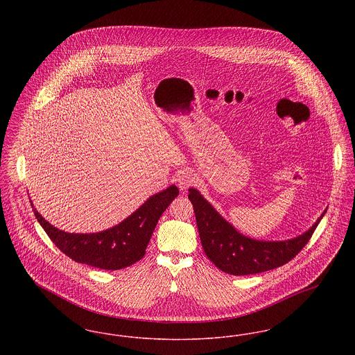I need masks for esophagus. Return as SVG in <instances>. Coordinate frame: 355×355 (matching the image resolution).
Returning <instances> with one entry per match:
<instances>
[{
  "instance_id": "34e87169",
  "label": "esophagus",
  "mask_w": 355,
  "mask_h": 355,
  "mask_svg": "<svg viewBox=\"0 0 355 355\" xmlns=\"http://www.w3.org/2000/svg\"><path fill=\"white\" fill-rule=\"evenodd\" d=\"M175 182H177V185H178L181 190H186L189 186H191L196 182V178H194L193 173H190L187 170H182V171L177 173Z\"/></svg>"
}]
</instances>
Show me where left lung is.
<instances>
[{
	"label": "left lung",
	"mask_w": 355,
	"mask_h": 355,
	"mask_svg": "<svg viewBox=\"0 0 355 355\" xmlns=\"http://www.w3.org/2000/svg\"><path fill=\"white\" fill-rule=\"evenodd\" d=\"M203 252L220 269L233 275L272 270L291 261L313 236L323 214L302 236L287 241H257L242 236L220 217L198 190H189Z\"/></svg>",
	"instance_id": "obj_1"
}]
</instances>
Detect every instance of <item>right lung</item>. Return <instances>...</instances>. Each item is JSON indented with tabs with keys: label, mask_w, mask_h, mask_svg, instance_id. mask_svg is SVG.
Returning a JSON list of instances; mask_svg holds the SVG:
<instances>
[{
	"label": "right lung",
	"mask_w": 355,
	"mask_h": 355,
	"mask_svg": "<svg viewBox=\"0 0 355 355\" xmlns=\"http://www.w3.org/2000/svg\"><path fill=\"white\" fill-rule=\"evenodd\" d=\"M180 194L171 185L152 196L117 226L93 234H73L54 227L33 209L34 216L53 243L73 261L102 270H119L139 261L162 213Z\"/></svg>",
	"instance_id": "right-lung-1"
}]
</instances>
